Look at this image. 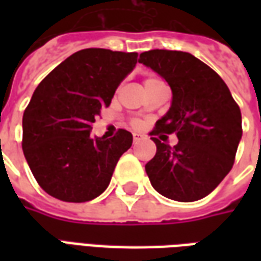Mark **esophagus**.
I'll list each match as a JSON object with an SVG mask.
<instances>
[{"label": "esophagus", "mask_w": 261, "mask_h": 261, "mask_svg": "<svg viewBox=\"0 0 261 261\" xmlns=\"http://www.w3.org/2000/svg\"><path fill=\"white\" fill-rule=\"evenodd\" d=\"M133 140H134V142H140L141 140H144V136H141V134H133Z\"/></svg>", "instance_id": "1"}]
</instances>
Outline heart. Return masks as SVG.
Instances as JSON below:
<instances>
[{
    "label": "heart",
    "mask_w": 261,
    "mask_h": 261,
    "mask_svg": "<svg viewBox=\"0 0 261 261\" xmlns=\"http://www.w3.org/2000/svg\"><path fill=\"white\" fill-rule=\"evenodd\" d=\"M159 81H161V80H158V78L149 76V78H147V80L144 81V85H145V86L152 85V84H156V82H159ZM131 125H133V127H138V125H140V120L133 119V120H131Z\"/></svg>",
    "instance_id": "1"
}]
</instances>
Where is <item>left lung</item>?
<instances>
[{
    "instance_id": "obj_1",
    "label": "left lung",
    "mask_w": 261,
    "mask_h": 261,
    "mask_svg": "<svg viewBox=\"0 0 261 261\" xmlns=\"http://www.w3.org/2000/svg\"><path fill=\"white\" fill-rule=\"evenodd\" d=\"M138 61L164 76L173 93L169 112L149 136L175 133L179 138L170 147L152 137L156 153L145 165L151 185L176 201L204 198L233 166L242 138L241 109L222 78L190 53L149 50Z\"/></svg>"
}]
</instances>
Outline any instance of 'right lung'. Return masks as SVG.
Masks as SVG:
<instances>
[{"label": "right lung", "instance_id": "obj_1", "mask_svg": "<svg viewBox=\"0 0 261 261\" xmlns=\"http://www.w3.org/2000/svg\"><path fill=\"white\" fill-rule=\"evenodd\" d=\"M137 53L80 50L39 84L23 113L22 148L44 192L67 202H85L108 189L130 131L92 138V123L137 64Z\"/></svg>", "mask_w": 261, "mask_h": 261}]
</instances>
